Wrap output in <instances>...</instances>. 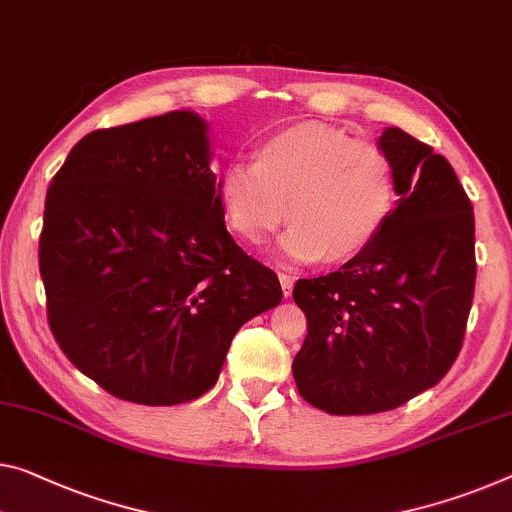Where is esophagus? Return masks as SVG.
I'll return each instance as SVG.
<instances>
[{"label":"esophagus","instance_id":"1","mask_svg":"<svg viewBox=\"0 0 512 512\" xmlns=\"http://www.w3.org/2000/svg\"><path fill=\"white\" fill-rule=\"evenodd\" d=\"M279 281H281V290H283V295L290 297V293H293V283H295V277H293V274H288V272H279Z\"/></svg>","mask_w":512,"mask_h":512}]
</instances>
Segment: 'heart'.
Returning <instances> with one entry per match:
<instances>
[{
	"mask_svg": "<svg viewBox=\"0 0 512 512\" xmlns=\"http://www.w3.org/2000/svg\"><path fill=\"white\" fill-rule=\"evenodd\" d=\"M398 199L396 164L368 139L325 123H297L265 137L254 162L219 171L224 224L249 245H263L281 224L279 249L290 261H345L380 235Z\"/></svg>",
	"mask_w": 512,
	"mask_h": 512,
	"instance_id": "1",
	"label": "heart"
}]
</instances>
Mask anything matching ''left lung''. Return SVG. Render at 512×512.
Returning <instances> with one entry per match:
<instances>
[{"label":"left lung","mask_w":512,"mask_h":512,"mask_svg":"<svg viewBox=\"0 0 512 512\" xmlns=\"http://www.w3.org/2000/svg\"><path fill=\"white\" fill-rule=\"evenodd\" d=\"M380 146L396 164V210L355 258L293 288L306 316L297 391L338 416L387 412L435 387L474 302V210L453 167L400 128Z\"/></svg>","instance_id":"8db88e82"}]
</instances>
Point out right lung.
Wrapping results in <instances>:
<instances>
[{"label": "right lung", "mask_w": 512, "mask_h": 512, "mask_svg": "<svg viewBox=\"0 0 512 512\" xmlns=\"http://www.w3.org/2000/svg\"><path fill=\"white\" fill-rule=\"evenodd\" d=\"M206 123L169 112L93 130L45 196L38 265L70 364L112 396L178 405L215 387L233 336L281 302L226 231Z\"/></svg>", "instance_id": "1"}]
</instances>
